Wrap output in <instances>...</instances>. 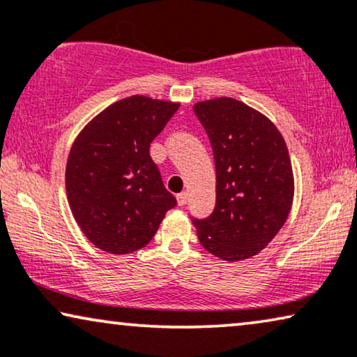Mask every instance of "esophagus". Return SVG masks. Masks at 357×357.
<instances>
[{
  "mask_svg": "<svg viewBox=\"0 0 357 357\" xmlns=\"http://www.w3.org/2000/svg\"><path fill=\"white\" fill-rule=\"evenodd\" d=\"M176 199H178L179 206H186L189 196H188V192H181V194H178V197H176Z\"/></svg>",
  "mask_w": 357,
  "mask_h": 357,
  "instance_id": "1",
  "label": "esophagus"
}]
</instances>
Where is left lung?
I'll list each match as a JSON object with an SVG mask.
<instances>
[{"label": "left lung", "instance_id": "8db88e82", "mask_svg": "<svg viewBox=\"0 0 357 357\" xmlns=\"http://www.w3.org/2000/svg\"><path fill=\"white\" fill-rule=\"evenodd\" d=\"M211 140L215 208L192 218L201 245L225 261L258 255L278 235L294 201L287 145L268 117L231 98L194 104Z\"/></svg>", "mask_w": 357, "mask_h": 357}]
</instances>
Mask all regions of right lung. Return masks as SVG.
<instances>
[{
  "instance_id": "right-lung-1",
  "label": "right lung",
  "mask_w": 357,
  "mask_h": 357,
  "mask_svg": "<svg viewBox=\"0 0 357 357\" xmlns=\"http://www.w3.org/2000/svg\"><path fill=\"white\" fill-rule=\"evenodd\" d=\"M178 102L130 96L111 104L79 132L66 161L75 220L99 250L127 255L150 243L176 206L150 156Z\"/></svg>"
}]
</instances>
